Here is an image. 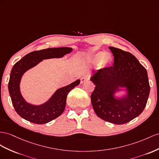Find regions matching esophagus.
I'll return each mask as SVG.
<instances>
[{
	"mask_svg": "<svg viewBox=\"0 0 159 159\" xmlns=\"http://www.w3.org/2000/svg\"><path fill=\"white\" fill-rule=\"evenodd\" d=\"M88 80H89V77L87 76H83L80 78V83L83 84L85 82V81H87Z\"/></svg>",
	"mask_w": 159,
	"mask_h": 159,
	"instance_id": "esophagus-1",
	"label": "esophagus"
}]
</instances>
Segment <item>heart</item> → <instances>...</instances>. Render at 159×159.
Masks as SVG:
<instances>
[{
    "mask_svg": "<svg viewBox=\"0 0 159 159\" xmlns=\"http://www.w3.org/2000/svg\"><path fill=\"white\" fill-rule=\"evenodd\" d=\"M113 58L109 53H105L104 52H98L95 53L91 57L90 60L93 63H98L101 61L102 65H108L112 62Z\"/></svg>",
    "mask_w": 159,
    "mask_h": 159,
    "instance_id": "heart-1",
    "label": "heart"
}]
</instances>
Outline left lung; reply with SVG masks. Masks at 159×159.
<instances>
[{
  "label": "left lung",
  "mask_w": 159,
  "mask_h": 159,
  "mask_svg": "<svg viewBox=\"0 0 159 159\" xmlns=\"http://www.w3.org/2000/svg\"><path fill=\"white\" fill-rule=\"evenodd\" d=\"M114 57L113 66L99 69L90 80L95 84L91 99L97 116L115 124L128 123L143 111L150 93L148 74L131 53L109 47ZM124 90L120 98L115 93Z\"/></svg>",
  "instance_id": "8db88e82"
}]
</instances>
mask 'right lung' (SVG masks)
Instances as JSON below:
<instances>
[{
	"label": "right lung",
	"instance_id": "right-lung-1",
	"mask_svg": "<svg viewBox=\"0 0 159 159\" xmlns=\"http://www.w3.org/2000/svg\"><path fill=\"white\" fill-rule=\"evenodd\" d=\"M72 51L71 48L62 47L32 52L14 65L11 72L8 88L15 111L22 118L34 124H43L57 118L63 113L68 93L78 86L79 79L57 89L46 102L38 105L28 103L23 98L20 91V83L24 73L43 60L62 58Z\"/></svg>",
	"mask_w": 159,
	"mask_h": 159
}]
</instances>
